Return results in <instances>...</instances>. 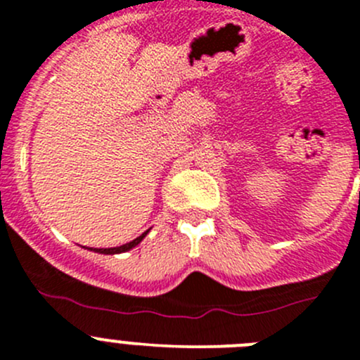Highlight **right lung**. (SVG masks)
<instances>
[{"instance_id": "1", "label": "right lung", "mask_w": 360, "mask_h": 360, "mask_svg": "<svg viewBox=\"0 0 360 360\" xmlns=\"http://www.w3.org/2000/svg\"><path fill=\"white\" fill-rule=\"evenodd\" d=\"M148 231H150V229H146L145 233H143V235H139L138 238H134V240H132V242H129V244H123V245H120V248L94 249V251H95V252H98V255H120V252H127V251H131L132 248H136V245H138L139 242H141L143 238L146 237V235H148Z\"/></svg>"}]
</instances>
